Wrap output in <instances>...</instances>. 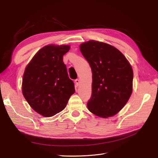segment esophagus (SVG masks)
Wrapping results in <instances>:
<instances>
[{"label":"esophagus","instance_id":"esophagus-1","mask_svg":"<svg viewBox=\"0 0 158 158\" xmlns=\"http://www.w3.org/2000/svg\"><path fill=\"white\" fill-rule=\"evenodd\" d=\"M79 83H80V80L76 79V80H75V84H76V86H78V85H79Z\"/></svg>","mask_w":158,"mask_h":158}]
</instances>
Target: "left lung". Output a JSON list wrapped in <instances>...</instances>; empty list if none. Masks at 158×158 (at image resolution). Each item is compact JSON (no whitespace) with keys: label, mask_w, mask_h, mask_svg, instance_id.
Returning <instances> with one entry per match:
<instances>
[{"label":"left lung","mask_w":158,"mask_h":158,"mask_svg":"<svg viewBox=\"0 0 158 158\" xmlns=\"http://www.w3.org/2000/svg\"><path fill=\"white\" fill-rule=\"evenodd\" d=\"M80 49L92 72V95L87 106L90 112L106 118L117 114L128 102L132 91L131 64L115 47L91 40Z\"/></svg>","instance_id":"left-lung-1"}]
</instances>
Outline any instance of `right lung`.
Segmentation results:
<instances>
[{"label": "right lung", "mask_w": 158, "mask_h": 158, "mask_svg": "<svg viewBox=\"0 0 158 158\" xmlns=\"http://www.w3.org/2000/svg\"><path fill=\"white\" fill-rule=\"evenodd\" d=\"M69 49V45L45 46L25 69L22 94L31 107L44 117H52L63 111L75 92L63 60Z\"/></svg>", "instance_id": "right-lung-1"}]
</instances>
